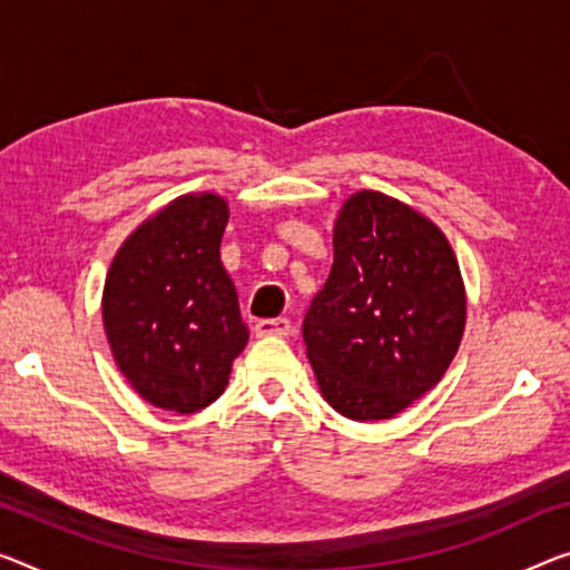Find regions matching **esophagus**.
<instances>
[{"mask_svg":"<svg viewBox=\"0 0 570 570\" xmlns=\"http://www.w3.org/2000/svg\"><path fill=\"white\" fill-rule=\"evenodd\" d=\"M291 321L287 318H265V321H257L255 326V334L257 336H287L291 334Z\"/></svg>","mask_w":570,"mask_h":570,"instance_id":"esophagus-1","label":"esophagus"}]
</instances>
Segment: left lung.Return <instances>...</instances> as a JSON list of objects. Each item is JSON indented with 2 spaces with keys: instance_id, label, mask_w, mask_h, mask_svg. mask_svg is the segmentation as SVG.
I'll use <instances>...</instances> for the list:
<instances>
[{
  "instance_id": "left-lung-1",
  "label": "left lung",
  "mask_w": 570,
  "mask_h": 570,
  "mask_svg": "<svg viewBox=\"0 0 570 570\" xmlns=\"http://www.w3.org/2000/svg\"><path fill=\"white\" fill-rule=\"evenodd\" d=\"M466 291L438 226L358 190L334 226V267L303 321L321 395L352 420H387L433 390L459 352Z\"/></svg>"
}]
</instances>
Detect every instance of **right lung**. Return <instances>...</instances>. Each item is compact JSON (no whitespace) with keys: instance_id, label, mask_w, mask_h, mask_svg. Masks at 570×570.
I'll return each mask as SVG.
<instances>
[{"instance_id":"1","label":"right lung","mask_w":570,"mask_h":570,"mask_svg":"<svg viewBox=\"0 0 570 570\" xmlns=\"http://www.w3.org/2000/svg\"><path fill=\"white\" fill-rule=\"evenodd\" d=\"M226 222L222 196H180L111 259L104 331L119 372L155 407L186 415L212 405L249 341L218 252Z\"/></svg>"}]
</instances>
